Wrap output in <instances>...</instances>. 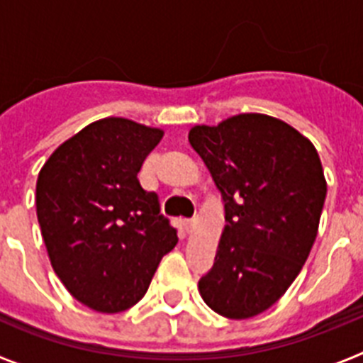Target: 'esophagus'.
<instances>
[{"instance_id":"34e87169","label":"esophagus","mask_w":363,"mask_h":363,"mask_svg":"<svg viewBox=\"0 0 363 363\" xmlns=\"http://www.w3.org/2000/svg\"><path fill=\"white\" fill-rule=\"evenodd\" d=\"M192 227H194V220H187V221H184V229H185V233H191Z\"/></svg>"}]
</instances>
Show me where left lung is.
Wrapping results in <instances>:
<instances>
[{"label":"left lung","mask_w":363,"mask_h":363,"mask_svg":"<svg viewBox=\"0 0 363 363\" xmlns=\"http://www.w3.org/2000/svg\"><path fill=\"white\" fill-rule=\"evenodd\" d=\"M189 143L225 207L214 265L198 291L220 316L252 318L284 296L313 249L327 194L322 162L303 134L258 112L194 125Z\"/></svg>","instance_id":"1"}]
</instances>
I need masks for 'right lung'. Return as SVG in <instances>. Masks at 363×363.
I'll list each match as a JSON object with an SVG mask.
<instances>
[{
	"label": "right lung",
	"mask_w": 363,
	"mask_h": 363,
	"mask_svg": "<svg viewBox=\"0 0 363 363\" xmlns=\"http://www.w3.org/2000/svg\"><path fill=\"white\" fill-rule=\"evenodd\" d=\"M163 130L127 118L86 125L41 167L36 213L54 272L98 313L136 306L178 243L138 172Z\"/></svg>",
	"instance_id": "1"
}]
</instances>
